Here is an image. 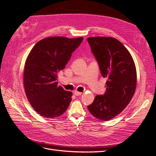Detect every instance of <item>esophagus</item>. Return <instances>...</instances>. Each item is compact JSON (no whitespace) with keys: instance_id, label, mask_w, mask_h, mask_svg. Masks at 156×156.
Returning a JSON list of instances; mask_svg holds the SVG:
<instances>
[{"instance_id":"esophagus-1","label":"esophagus","mask_w":156,"mask_h":156,"mask_svg":"<svg viewBox=\"0 0 156 156\" xmlns=\"http://www.w3.org/2000/svg\"><path fill=\"white\" fill-rule=\"evenodd\" d=\"M81 92H78V91H75L74 92V95L75 96H81Z\"/></svg>"}]
</instances>
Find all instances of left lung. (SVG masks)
<instances>
[{
  "mask_svg": "<svg viewBox=\"0 0 156 156\" xmlns=\"http://www.w3.org/2000/svg\"><path fill=\"white\" fill-rule=\"evenodd\" d=\"M87 41L101 73L107 78L104 95H98L90 112L108 121L123 111L133 98L136 86V71L133 58L124 45L112 37H90Z\"/></svg>",
  "mask_w": 156,
  "mask_h": 156,
  "instance_id": "left-lung-1",
  "label": "left lung"
}]
</instances>
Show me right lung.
<instances>
[{
  "instance_id": "add662e5",
  "label": "right lung",
  "mask_w": 156,
  "mask_h": 156,
  "mask_svg": "<svg viewBox=\"0 0 156 156\" xmlns=\"http://www.w3.org/2000/svg\"><path fill=\"white\" fill-rule=\"evenodd\" d=\"M83 39L46 37L37 42L27 56L23 75L26 96L35 111L46 119L62 115L70 104L72 92L58 86L57 74L65 68Z\"/></svg>"
}]
</instances>
